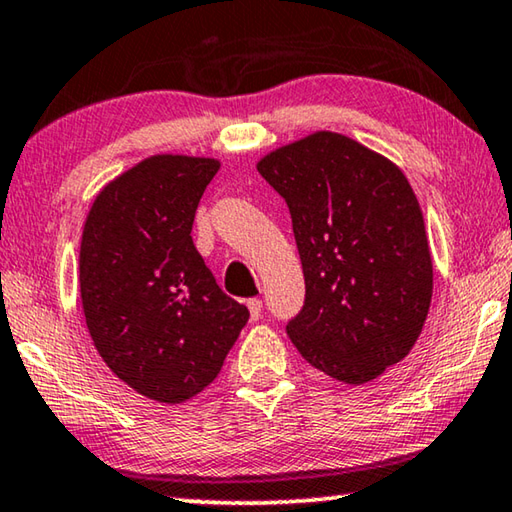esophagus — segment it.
I'll use <instances>...</instances> for the list:
<instances>
[{"label": "esophagus", "mask_w": 512, "mask_h": 512, "mask_svg": "<svg viewBox=\"0 0 512 512\" xmlns=\"http://www.w3.org/2000/svg\"><path fill=\"white\" fill-rule=\"evenodd\" d=\"M248 309H250V318H253V320L262 318V300H259V298H250Z\"/></svg>", "instance_id": "obj_1"}]
</instances>
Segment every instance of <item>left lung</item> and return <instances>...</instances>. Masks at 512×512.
<instances>
[{
    "instance_id": "1",
    "label": "left lung",
    "mask_w": 512,
    "mask_h": 512,
    "mask_svg": "<svg viewBox=\"0 0 512 512\" xmlns=\"http://www.w3.org/2000/svg\"><path fill=\"white\" fill-rule=\"evenodd\" d=\"M257 171L289 205L305 273L291 343L329 377L372 381L411 352L431 305L429 241L409 180L329 131L268 153Z\"/></svg>"
}]
</instances>
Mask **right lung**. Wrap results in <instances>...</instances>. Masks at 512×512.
Listing matches in <instances>:
<instances>
[{
  "instance_id": "1",
  "label": "right lung",
  "mask_w": 512,
  "mask_h": 512,
  "mask_svg": "<svg viewBox=\"0 0 512 512\" xmlns=\"http://www.w3.org/2000/svg\"><path fill=\"white\" fill-rule=\"evenodd\" d=\"M219 167L153 155L103 187L85 219L79 277L94 348L133 391L162 404L210 386L250 316L192 241Z\"/></svg>"
}]
</instances>
